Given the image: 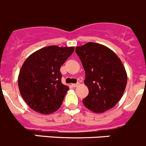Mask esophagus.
<instances>
[{
  "mask_svg": "<svg viewBox=\"0 0 146 146\" xmlns=\"http://www.w3.org/2000/svg\"><path fill=\"white\" fill-rule=\"evenodd\" d=\"M79 85H80L79 82H77V83H74V84H72V86H73V87H74V88H75V87H77V86H79Z\"/></svg>",
  "mask_w": 146,
  "mask_h": 146,
  "instance_id": "esophagus-1",
  "label": "esophagus"
}]
</instances>
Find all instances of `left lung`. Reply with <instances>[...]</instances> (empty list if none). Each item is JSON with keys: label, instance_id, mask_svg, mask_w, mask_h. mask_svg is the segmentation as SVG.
Wrapping results in <instances>:
<instances>
[{"label": "left lung", "instance_id": "obj_1", "mask_svg": "<svg viewBox=\"0 0 146 146\" xmlns=\"http://www.w3.org/2000/svg\"><path fill=\"white\" fill-rule=\"evenodd\" d=\"M75 52L85 69L84 83L89 91L83 104L97 113L113 108L123 96L127 82L121 60L110 49L94 42L77 47Z\"/></svg>", "mask_w": 146, "mask_h": 146}]
</instances>
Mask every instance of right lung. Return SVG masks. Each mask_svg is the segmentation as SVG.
Returning a JSON list of instances; mask_svg holds the SVG:
<instances>
[{
  "instance_id": "obj_1",
  "label": "right lung",
  "mask_w": 146,
  "mask_h": 146,
  "mask_svg": "<svg viewBox=\"0 0 146 146\" xmlns=\"http://www.w3.org/2000/svg\"><path fill=\"white\" fill-rule=\"evenodd\" d=\"M74 47L55 45L37 50L25 60L18 77L22 97L37 113L50 114L61 106L69 87L61 82L60 68Z\"/></svg>"
}]
</instances>
